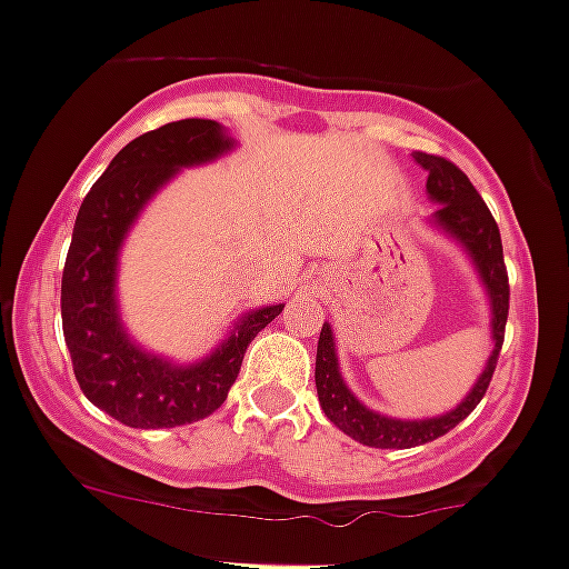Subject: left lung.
<instances>
[{
	"mask_svg": "<svg viewBox=\"0 0 569 569\" xmlns=\"http://www.w3.org/2000/svg\"><path fill=\"white\" fill-rule=\"evenodd\" d=\"M415 160H418V166L423 171H429L426 190H429V199L437 201L431 223L468 251L478 277H481L483 287H487L489 312H492V351H489L487 368L481 370L473 390L465 396L462 403H457V409L423 420L387 418V415H379L365 407V403H359V398L348 390L340 376V365H337L335 335H331V326L323 323L318 340V359H315L318 401L323 407L326 418L337 429L346 431L351 440L370 448L426 446V442L448 435L453 426L462 423L478 403H481L483 392H487L489 381H492L500 346H503L506 315H509V277H506L503 266V243H500L498 223H495L489 207L483 204V199L478 196L468 173L459 171L451 160L426 154V151H415Z\"/></svg>",
	"mask_w": 569,
	"mask_h": 569,
	"instance_id": "left-lung-1",
	"label": "left lung"
}]
</instances>
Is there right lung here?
<instances>
[{"label":"right lung","instance_id":"1","mask_svg":"<svg viewBox=\"0 0 569 569\" xmlns=\"http://www.w3.org/2000/svg\"><path fill=\"white\" fill-rule=\"evenodd\" d=\"M232 146L221 123L207 118L151 129L112 157L77 212L60 284L66 346L88 401L132 429H173L216 412L238 379L249 342L284 309L271 303L246 312L232 335L193 365L143 351L121 326L116 268L129 227L179 168L216 160Z\"/></svg>","mask_w":569,"mask_h":569}]
</instances>
